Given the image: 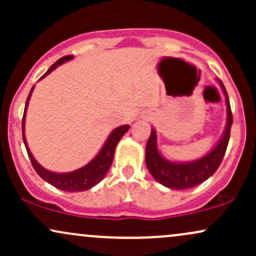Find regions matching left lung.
Instances as JSON below:
<instances>
[{"label": "left lung", "mask_w": 256, "mask_h": 256, "mask_svg": "<svg viewBox=\"0 0 256 256\" xmlns=\"http://www.w3.org/2000/svg\"><path fill=\"white\" fill-rule=\"evenodd\" d=\"M222 92L225 95L226 101V126L224 134L216 146L204 156L188 162H174L167 160L160 154L158 149L156 131L152 128L150 136L146 146V164L150 174L155 180L162 184L164 186L170 189L184 190L196 186L202 182L207 180L214 172L218 170L224 158L226 148H228V140H230V130L232 125V113L228 101V92L222 80L216 79Z\"/></svg>", "instance_id": "obj_1"}]
</instances>
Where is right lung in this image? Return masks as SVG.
<instances>
[{"instance_id":"1","label":"right lung","mask_w":256,"mask_h":256,"mask_svg":"<svg viewBox=\"0 0 256 256\" xmlns=\"http://www.w3.org/2000/svg\"><path fill=\"white\" fill-rule=\"evenodd\" d=\"M73 58V55H67V56L61 58L60 60H58L44 74L40 77V79L48 76L49 73L54 71L58 66L62 64L66 61H70ZM34 88L28 94V98L26 100L25 104V110H24V116H22V140H24L26 150H28V158H30L32 166H34V171L38 173L40 178L44 179L46 182H48L49 184H52V186L58 188V189L64 190V192H85V190H89L90 188L95 186L96 184H98L102 179L104 178V176L107 174L108 170L113 162L114 158V152H116V144L122 137L124 136L126 132L130 128V125H122L119 128H116L113 131L110 132V134L108 136L107 140L104 142V146L101 148V150L98 152V154L96 155L92 160L90 161L88 165H85L80 168L76 170L73 172H67V173H56L52 172L49 170H46L43 166H40L37 162L36 158H34L32 152L28 148V142H26L25 137V116H26V110H28V101H30L31 94L34 91Z\"/></svg>"}]
</instances>
